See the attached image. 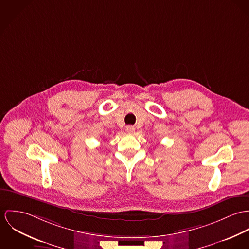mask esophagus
Returning <instances> with one entry per match:
<instances>
[{
	"instance_id": "obj_1",
	"label": "esophagus",
	"mask_w": 249,
	"mask_h": 249,
	"mask_svg": "<svg viewBox=\"0 0 249 249\" xmlns=\"http://www.w3.org/2000/svg\"><path fill=\"white\" fill-rule=\"evenodd\" d=\"M126 131H127L128 133H134V132H135V127L129 125V126L126 127Z\"/></svg>"
}]
</instances>
